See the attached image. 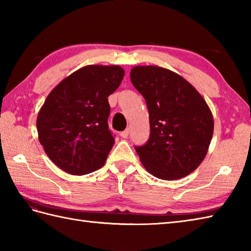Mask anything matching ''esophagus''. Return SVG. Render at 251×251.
Wrapping results in <instances>:
<instances>
[{"instance_id":"34e87169","label":"esophagus","mask_w":251,"mask_h":251,"mask_svg":"<svg viewBox=\"0 0 251 251\" xmlns=\"http://www.w3.org/2000/svg\"><path fill=\"white\" fill-rule=\"evenodd\" d=\"M128 135H129V129H125L124 131L121 132V137H123V138H127L128 137Z\"/></svg>"}]
</instances>
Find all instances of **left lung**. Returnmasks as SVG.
I'll list each match as a JSON object with an SVG mask.
<instances>
[{
	"instance_id": "1",
	"label": "left lung",
	"mask_w": 251,
	"mask_h": 251,
	"mask_svg": "<svg viewBox=\"0 0 251 251\" xmlns=\"http://www.w3.org/2000/svg\"><path fill=\"white\" fill-rule=\"evenodd\" d=\"M130 79L146 99L150 119V138L135 148L143 167L163 180L194 172L214 135V117L205 99L185 78L162 67H134Z\"/></svg>"
}]
</instances>
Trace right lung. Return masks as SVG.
Masks as SVG:
<instances>
[{
  "instance_id": "add662e5",
  "label": "right lung",
  "mask_w": 251,
  "mask_h": 251,
  "mask_svg": "<svg viewBox=\"0 0 251 251\" xmlns=\"http://www.w3.org/2000/svg\"><path fill=\"white\" fill-rule=\"evenodd\" d=\"M124 74L120 66H86L47 96L37 114V135L47 156L63 172L82 176L104 165L115 141L108 125V97Z\"/></svg>"
}]
</instances>
